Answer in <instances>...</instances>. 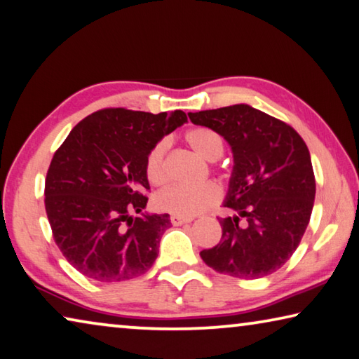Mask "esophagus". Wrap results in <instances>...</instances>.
<instances>
[{
    "instance_id": "esophagus-1",
    "label": "esophagus",
    "mask_w": 359,
    "mask_h": 359,
    "mask_svg": "<svg viewBox=\"0 0 359 359\" xmlns=\"http://www.w3.org/2000/svg\"><path fill=\"white\" fill-rule=\"evenodd\" d=\"M170 222H172L173 226H181L184 223H191L192 218H184V217H180V215H172V217H170Z\"/></svg>"
}]
</instances>
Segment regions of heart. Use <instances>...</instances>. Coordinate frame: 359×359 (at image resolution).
<instances>
[{
  "label": "heart",
  "instance_id": "1",
  "mask_svg": "<svg viewBox=\"0 0 359 359\" xmlns=\"http://www.w3.org/2000/svg\"><path fill=\"white\" fill-rule=\"evenodd\" d=\"M186 140L198 156L207 158V161H217L223 154L224 146L222 136L217 131L205 128V126L187 131ZM168 142L162 140L147 154L146 175L147 180L154 186H162L168 180L167 163H165ZM219 198H222V189H219V186L213 183V181H207V183L197 186H168L167 189L158 192L156 202L157 207L165 212L191 218L205 212L207 208L215 205Z\"/></svg>",
  "mask_w": 359,
  "mask_h": 359
}]
</instances>
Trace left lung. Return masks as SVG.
<instances>
[{
    "mask_svg": "<svg viewBox=\"0 0 359 359\" xmlns=\"http://www.w3.org/2000/svg\"><path fill=\"white\" fill-rule=\"evenodd\" d=\"M191 122L222 135L234 157L222 241L201 252L217 273L258 279L297 250L310 223L316 181L310 151L290 125L247 104L189 112Z\"/></svg>",
    "mask_w": 359,
    "mask_h": 359,
    "instance_id": "obj_1",
    "label": "left lung"
}]
</instances>
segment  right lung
Wrapping results in <instances>:
<instances>
[{"label":"right lung","mask_w":359,"mask_h":359,"mask_svg":"<svg viewBox=\"0 0 359 359\" xmlns=\"http://www.w3.org/2000/svg\"><path fill=\"white\" fill-rule=\"evenodd\" d=\"M186 122L183 110L110 107L88 115L65 137L48 168L45 207L54 241L76 271L120 283L152 266L172 223L168 213H142L151 189L146 158Z\"/></svg>","instance_id":"add662e5"}]
</instances>
